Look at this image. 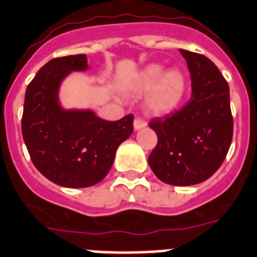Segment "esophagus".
Here are the masks:
<instances>
[{"label": "esophagus", "instance_id": "34e87169", "mask_svg": "<svg viewBox=\"0 0 257 257\" xmlns=\"http://www.w3.org/2000/svg\"><path fill=\"white\" fill-rule=\"evenodd\" d=\"M146 125H147L146 121L143 120V118H140V117H136V118H135V121H133V126H135V129H136V131L144 128Z\"/></svg>", "mask_w": 257, "mask_h": 257}]
</instances>
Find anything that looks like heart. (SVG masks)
I'll return each instance as SVG.
<instances>
[{
	"label": "heart",
	"instance_id": "obj_1",
	"mask_svg": "<svg viewBox=\"0 0 257 257\" xmlns=\"http://www.w3.org/2000/svg\"><path fill=\"white\" fill-rule=\"evenodd\" d=\"M131 89L137 94L151 90L147 106L152 113L167 114L175 110L186 91V78L179 70H168L160 64H150L139 72L132 81Z\"/></svg>",
	"mask_w": 257,
	"mask_h": 257
}]
</instances>
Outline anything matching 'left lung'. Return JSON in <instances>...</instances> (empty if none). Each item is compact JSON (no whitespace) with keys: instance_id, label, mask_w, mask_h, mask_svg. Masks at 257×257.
I'll use <instances>...</instances> for the list:
<instances>
[{"instance_id":"1","label":"left lung","mask_w":257,"mask_h":257,"mask_svg":"<svg viewBox=\"0 0 257 257\" xmlns=\"http://www.w3.org/2000/svg\"><path fill=\"white\" fill-rule=\"evenodd\" d=\"M181 51L191 75V98L185 106L150 126L158 144L148 164L164 183L191 186L209 179L226 158L233 137L228 82L210 59Z\"/></svg>"}]
</instances>
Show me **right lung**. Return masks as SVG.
Segmentation results:
<instances>
[{"mask_svg":"<svg viewBox=\"0 0 257 257\" xmlns=\"http://www.w3.org/2000/svg\"><path fill=\"white\" fill-rule=\"evenodd\" d=\"M86 55L55 58L43 66L25 91L21 132L33 166L56 185L81 189L107 175L115 151L133 132V115L117 121L90 110H64L60 82L70 71H85Z\"/></svg>","mask_w":257,"mask_h":257,"instance_id":"obj_1","label":"right lung"}]
</instances>
